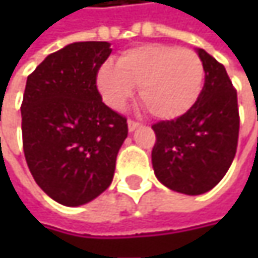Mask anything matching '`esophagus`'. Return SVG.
Segmentation results:
<instances>
[{
	"label": "esophagus",
	"instance_id": "esophagus-1",
	"mask_svg": "<svg viewBox=\"0 0 258 258\" xmlns=\"http://www.w3.org/2000/svg\"><path fill=\"white\" fill-rule=\"evenodd\" d=\"M137 127H140V122H137V121H134V119H128V130H130V131H134V130L137 128Z\"/></svg>",
	"mask_w": 258,
	"mask_h": 258
}]
</instances>
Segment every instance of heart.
<instances>
[{
  "instance_id": "obj_1",
  "label": "heart",
  "mask_w": 258,
  "mask_h": 258,
  "mask_svg": "<svg viewBox=\"0 0 258 258\" xmlns=\"http://www.w3.org/2000/svg\"><path fill=\"white\" fill-rule=\"evenodd\" d=\"M205 66L189 49L167 44H143L125 50L116 66L98 70L97 86L104 101L121 109L139 88V98L157 119H176L199 100Z\"/></svg>"
}]
</instances>
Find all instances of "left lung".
Listing matches in <instances>:
<instances>
[{
  "mask_svg": "<svg viewBox=\"0 0 258 258\" xmlns=\"http://www.w3.org/2000/svg\"><path fill=\"white\" fill-rule=\"evenodd\" d=\"M205 66V85L197 103L179 118L152 125V167L167 188L188 196L212 189L236 155L239 137L237 92L224 66L197 50Z\"/></svg>",
  "mask_w": 258,
  "mask_h": 258,
  "instance_id": "8db88e82",
  "label": "left lung"
}]
</instances>
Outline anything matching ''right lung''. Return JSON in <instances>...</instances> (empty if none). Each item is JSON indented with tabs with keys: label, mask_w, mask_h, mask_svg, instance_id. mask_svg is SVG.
Wrapping results in <instances>:
<instances>
[{
	"label": "right lung",
	"mask_w": 258,
	"mask_h": 258,
	"mask_svg": "<svg viewBox=\"0 0 258 258\" xmlns=\"http://www.w3.org/2000/svg\"><path fill=\"white\" fill-rule=\"evenodd\" d=\"M107 41H79L53 52L26 79L22 142L37 185L64 206H80L109 188L127 118L97 88Z\"/></svg>",
	"instance_id": "add662e5"
}]
</instances>
